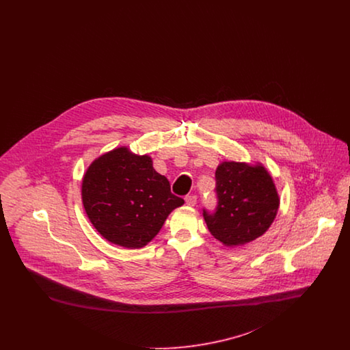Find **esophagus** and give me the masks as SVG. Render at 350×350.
I'll return each instance as SVG.
<instances>
[{
    "label": "esophagus",
    "mask_w": 350,
    "mask_h": 350,
    "mask_svg": "<svg viewBox=\"0 0 350 350\" xmlns=\"http://www.w3.org/2000/svg\"><path fill=\"white\" fill-rule=\"evenodd\" d=\"M185 202H186L187 206L193 207V206H196V203H197V197H196V196H187V197L185 198Z\"/></svg>",
    "instance_id": "1"
}]
</instances>
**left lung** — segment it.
Here are the masks:
<instances>
[{
	"label": "left lung",
	"mask_w": 350,
	"mask_h": 350,
	"mask_svg": "<svg viewBox=\"0 0 350 350\" xmlns=\"http://www.w3.org/2000/svg\"><path fill=\"white\" fill-rule=\"evenodd\" d=\"M215 178L217 211H203L211 234L233 248L267 232L280 208V196L267 167L260 163L223 161Z\"/></svg>",
	"instance_id": "left-lung-1"
}]
</instances>
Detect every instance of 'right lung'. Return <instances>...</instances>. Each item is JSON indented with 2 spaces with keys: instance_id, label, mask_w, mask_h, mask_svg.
I'll return each instance as SVG.
<instances>
[{
  "instance_id": "add662e5",
  "label": "right lung",
  "mask_w": 350,
  "mask_h": 350,
  "mask_svg": "<svg viewBox=\"0 0 350 350\" xmlns=\"http://www.w3.org/2000/svg\"><path fill=\"white\" fill-rule=\"evenodd\" d=\"M81 198L100 236L129 250L147 245L167 215L185 203L170 193L167 177L154 170L150 156L127 147L109 150L89 165Z\"/></svg>"
}]
</instances>
